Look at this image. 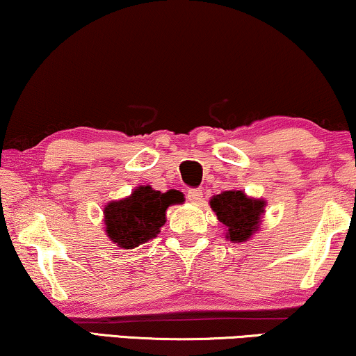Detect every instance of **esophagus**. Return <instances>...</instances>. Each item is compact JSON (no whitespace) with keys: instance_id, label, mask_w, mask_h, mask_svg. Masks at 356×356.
Instances as JSON below:
<instances>
[{"instance_id":"1","label":"esophagus","mask_w":356,"mask_h":356,"mask_svg":"<svg viewBox=\"0 0 356 356\" xmlns=\"http://www.w3.org/2000/svg\"><path fill=\"white\" fill-rule=\"evenodd\" d=\"M202 197H203V190L202 188H190L188 192H187V198L190 200V202H193V203L200 202V200H202Z\"/></svg>"}]
</instances>
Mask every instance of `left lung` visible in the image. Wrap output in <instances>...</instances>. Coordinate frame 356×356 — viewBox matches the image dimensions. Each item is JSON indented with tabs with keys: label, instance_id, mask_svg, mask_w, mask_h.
Listing matches in <instances>:
<instances>
[{
	"label": "left lung",
	"instance_id": "left-lung-1",
	"mask_svg": "<svg viewBox=\"0 0 356 356\" xmlns=\"http://www.w3.org/2000/svg\"><path fill=\"white\" fill-rule=\"evenodd\" d=\"M213 211L227 227L230 242H245L258 230L259 218L264 211V202L248 198L242 190H227L211 198Z\"/></svg>",
	"mask_w": 356,
	"mask_h": 356
}]
</instances>
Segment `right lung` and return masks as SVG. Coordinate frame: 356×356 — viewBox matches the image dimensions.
Returning <instances> with one entry per match:
<instances>
[{
  "label": "right lung",
  "mask_w": 356,
  "mask_h": 356,
  "mask_svg": "<svg viewBox=\"0 0 356 356\" xmlns=\"http://www.w3.org/2000/svg\"><path fill=\"white\" fill-rule=\"evenodd\" d=\"M177 190L156 192L149 185L138 187L129 198L111 202L104 208L106 234L122 248H135L159 234L166 222L169 204L180 202Z\"/></svg>",
  "instance_id": "right-lung-1"
}]
</instances>
